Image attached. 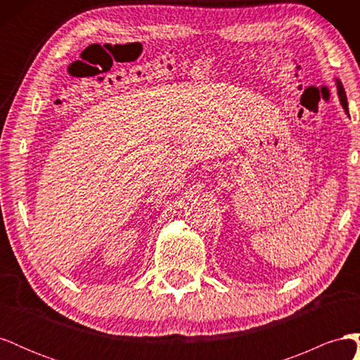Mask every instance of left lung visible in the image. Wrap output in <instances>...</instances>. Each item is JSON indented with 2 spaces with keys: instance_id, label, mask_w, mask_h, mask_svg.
<instances>
[{
  "instance_id": "left-lung-1",
  "label": "left lung",
  "mask_w": 360,
  "mask_h": 360,
  "mask_svg": "<svg viewBox=\"0 0 360 360\" xmlns=\"http://www.w3.org/2000/svg\"><path fill=\"white\" fill-rule=\"evenodd\" d=\"M335 85H336V90H338V97H340V102H341V105H342V108H344V111H345V114L350 117V114H348V103H347V96H345V90H344V85H342V82L338 79V78H335Z\"/></svg>"
}]
</instances>
